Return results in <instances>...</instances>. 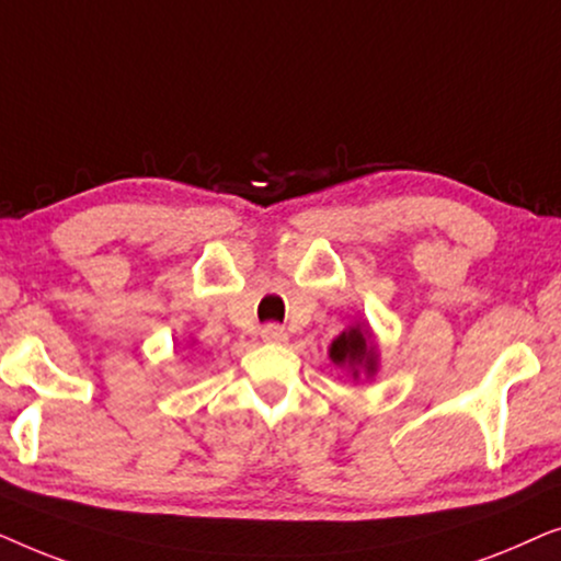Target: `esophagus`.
Masks as SVG:
<instances>
[{
  "label": "esophagus",
  "mask_w": 561,
  "mask_h": 561,
  "mask_svg": "<svg viewBox=\"0 0 561 561\" xmlns=\"http://www.w3.org/2000/svg\"><path fill=\"white\" fill-rule=\"evenodd\" d=\"M260 336L271 344H283L288 340V332L280 324H265L263 329H260Z\"/></svg>",
  "instance_id": "1"
}]
</instances>
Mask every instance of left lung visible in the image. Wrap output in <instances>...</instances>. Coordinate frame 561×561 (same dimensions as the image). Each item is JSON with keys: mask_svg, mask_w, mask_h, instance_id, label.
I'll return each mask as SVG.
<instances>
[{"mask_svg": "<svg viewBox=\"0 0 561 561\" xmlns=\"http://www.w3.org/2000/svg\"><path fill=\"white\" fill-rule=\"evenodd\" d=\"M329 357H332L334 365L352 370V378H359V373L373 378L378 373V350L370 340V329H365L363 324L336 336L332 347H329Z\"/></svg>", "mask_w": 561, "mask_h": 561, "instance_id": "8db88e82", "label": "left lung"}]
</instances>
